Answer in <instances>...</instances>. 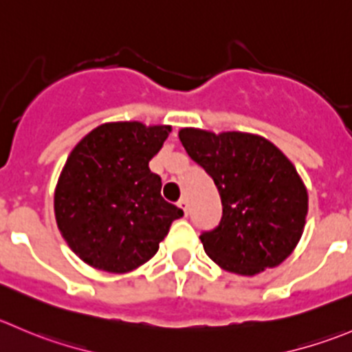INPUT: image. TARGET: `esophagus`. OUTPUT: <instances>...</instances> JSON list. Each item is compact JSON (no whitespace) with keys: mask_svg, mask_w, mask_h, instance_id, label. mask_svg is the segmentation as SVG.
Returning a JSON list of instances; mask_svg holds the SVG:
<instances>
[{"mask_svg":"<svg viewBox=\"0 0 352 352\" xmlns=\"http://www.w3.org/2000/svg\"><path fill=\"white\" fill-rule=\"evenodd\" d=\"M177 204H179V208H180V210L184 211V214H187V213H189V203H187V199H180L179 203H177Z\"/></svg>","mask_w":352,"mask_h":352,"instance_id":"34e87169","label":"esophagus"}]
</instances>
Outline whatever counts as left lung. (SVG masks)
I'll use <instances>...</instances> for the list:
<instances>
[{
    "instance_id": "obj_1",
    "label": "left lung",
    "mask_w": 352,
    "mask_h": 352,
    "mask_svg": "<svg viewBox=\"0 0 352 352\" xmlns=\"http://www.w3.org/2000/svg\"><path fill=\"white\" fill-rule=\"evenodd\" d=\"M179 138L221 197L220 223L199 235L206 254L237 275L278 267L298 245L308 214V190L287 156L248 132L187 127Z\"/></svg>"
}]
</instances>
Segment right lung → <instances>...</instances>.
<instances>
[{"mask_svg":"<svg viewBox=\"0 0 352 352\" xmlns=\"http://www.w3.org/2000/svg\"><path fill=\"white\" fill-rule=\"evenodd\" d=\"M170 132V125L111 122L72 149L54 189V217L72 251L93 268L135 270L184 214L163 199L162 179L149 170Z\"/></svg>","mask_w":352,"mask_h":352,"instance_id":"right-lung-1","label":"right lung"}]
</instances>
